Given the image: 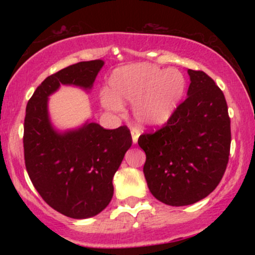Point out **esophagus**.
Masks as SVG:
<instances>
[{
	"label": "esophagus",
	"mask_w": 255,
	"mask_h": 255,
	"mask_svg": "<svg viewBox=\"0 0 255 255\" xmlns=\"http://www.w3.org/2000/svg\"><path fill=\"white\" fill-rule=\"evenodd\" d=\"M140 135V131L137 129H131V140H133V144H136L137 137Z\"/></svg>",
	"instance_id": "34e87169"
}]
</instances>
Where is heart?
Returning a JSON list of instances; mask_svg holds the SVG:
<instances>
[{"mask_svg":"<svg viewBox=\"0 0 255 255\" xmlns=\"http://www.w3.org/2000/svg\"><path fill=\"white\" fill-rule=\"evenodd\" d=\"M186 92V79L177 69H163L148 63L124 66L111 73L105 107L121 109L133 104V116L139 125L157 128L175 115Z\"/></svg>","mask_w":255,"mask_h":255,"instance_id":"1","label":"heart"}]
</instances>
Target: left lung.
Segmentation results:
<instances>
[{"mask_svg": "<svg viewBox=\"0 0 255 255\" xmlns=\"http://www.w3.org/2000/svg\"><path fill=\"white\" fill-rule=\"evenodd\" d=\"M186 101L156 133L142 134L144 175L157 200L186 206L206 198L221 182L229 160L228 105L206 73L188 69Z\"/></svg>", "mask_w": 255, "mask_h": 255, "instance_id": "8db88e82", "label": "left lung"}]
</instances>
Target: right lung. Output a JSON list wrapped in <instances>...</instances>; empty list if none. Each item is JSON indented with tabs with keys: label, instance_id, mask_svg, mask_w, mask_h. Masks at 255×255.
<instances>
[{
	"label": "right lung",
	"instance_id": "1",
	"mask_svg": "<svg viewBox=\"0 0 255 255\" xmlns=\"http://www.w3.org/2000/svg\"><path fill=\"white\" fill-rule=\"evenodd\" d=\"M104 61L79 62L50 75L34 91L24 124L26 170L49 206L67 217L101 213L114 194L113 178L131 146L126 126L104 129L87 120L80 127L58 130L49 115V97L64 86L90 92Z\"/></svg>",
	"mask_w": 255,
	"mask_h": 255
}]
</instances>
